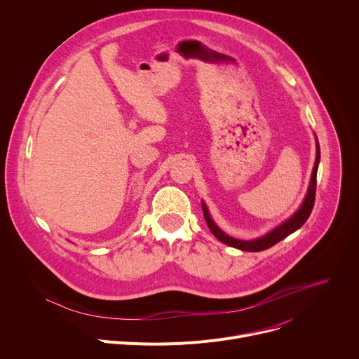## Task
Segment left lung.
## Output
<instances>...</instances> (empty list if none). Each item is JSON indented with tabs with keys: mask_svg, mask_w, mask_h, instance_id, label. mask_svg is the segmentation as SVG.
Masks as SVG:
<instances>
[{
	"mask_svg": "<svg viewBox=\"0 0 359 359\" xmlns=\"http://www.w3.org/2000/svg\"><path fill=\"white\" fill-rule=\"evenodd\" d=\"M318 163H320V144H318V140H317V158H316V163H314V169H313V175H311V182H310L309 191H306V196H305V198L301 204V208L288 220H285L283 224L277 226L274 230H271L266 236L254 238V240H237L234 237H230L223 230H220L219 226L212 220V217L209 215V210H208V206L204 204V201H201L203 215H204V219H206V223H208L210 231L222 243H224L230 247L243 250V251H263V250H267V248L273 247L274 244H277L278 241H281L283 238H285L287 236H290L291 233L298 230L306 222V219L310 217V215L313 212V208H314V201H316Z\"/></svg>",
	"mask_w": 359,
	"mask_h": 359,
	"instance_id": "1",
	"label": "left lung"
}]
</instances>
